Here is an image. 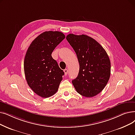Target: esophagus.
<instances>
[{
    "instance_id": "1",
    "label": "esophagus",
    "mask_w": 135,
    "mask_h": 135,
    "mask_svg": "<svg viewBox=\"0 0 135 135\" xmlns=\"http://www.w3.org/2000/svg\"><path fill=\"white\" fill-rule=\"evenodd\" d=\"M68 69H65L64 70V74H65V75H67V74H68Z\"/></svg>"
}]
</instances>
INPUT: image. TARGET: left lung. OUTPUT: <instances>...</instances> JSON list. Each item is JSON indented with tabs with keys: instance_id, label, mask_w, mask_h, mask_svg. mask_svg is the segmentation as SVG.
<instances>
[{
	"instance_id": "8db88e82",
	"label": "left lung",
	"mask_w": 135,
	"mask_h": 135,
	"mask_svg": "<svg viewBox=\"0 0 135 135\" xmlns=\"http://www.w3.org/2000/svg\"><path fill=\"white\" fill-rule=\"evenodd\" d=\"M66 39L79 63L78 75L72 80L76 91L87 98L97 95L110 78L111 63L107 52L96 40L85 35L70 33Z\"/></svg>"
}]
</instances>
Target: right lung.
Listing matches in <instances>:
<instances>
[{
    "mask_svg": "<svg viewBox=\"0 0 135 135\" xmlns=\"http://www.w3.org/2000/svg\"><path fill=\"white\" fill-rule=\"evenodd\" d=\"M65 38L59 31H45L31 42L27 50L24 68L26 80L38 95L48 98L57 91L63 70L51 55L56 46Z\"/></svg>",
    "mask_w": 135,
    "mask_h": 135,
    "instance_id": "obj_1",
    "label": "right lung"
}]
</instances>
